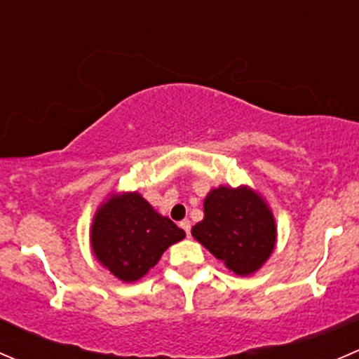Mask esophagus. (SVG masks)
<instances>
[{"instance_id":"esophagus-1","label":"esophagus","mask_w":359,"mask_h":359,"mask_svg":"<svg viewBox=\"0 0 359 359\" xmlns=\"http://www.w3.org/2000/svg\"><path fill=\"white\" fill-rule=\"evenodd\" d=\"M179 226H180V227H182V229H184V231H186V234H187V236H191V220L184 219V220H182V222H180V224H179Z\"/></svg>"}]
</instances>
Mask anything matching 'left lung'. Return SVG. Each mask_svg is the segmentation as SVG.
Segmentation results:
<instances>
[{
  "instance_id": "8db88e82",
  "label": "left lung",
  "mask_w": 359,
  "mask_h": 359,
  "mask_svg": "<svg viewBox=\"0 0 359 359\" xmlns=\"http://www.w3.org/2000/svg\"><path fill=\"white\" fill-rule=\"evenodd\" d=\"M191 233L240 276L255 273L276 243L273 213L248 187L213 189L205 200V219Z\"/></svg>"
}]
</instances>
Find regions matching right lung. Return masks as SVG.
Here are the masks:
<instances>
[{
    "label": "right lung",
    "instance_id": "obj_1",
    "mask_svg": "<svg viewBox=\"0 0 359 359\" xmlns=\"http://www.w3.org/2000/svg\"><path fill=\"white\" fill-rule=\"evenodd\" d=\"M186 236L139 193L112 196L100 206L92 226L97 259L119 280L137 281L158 264L170 245Z\"/></svg>",
    "mask_w": 359,
    "mask_h": 359
}]
</instances>
